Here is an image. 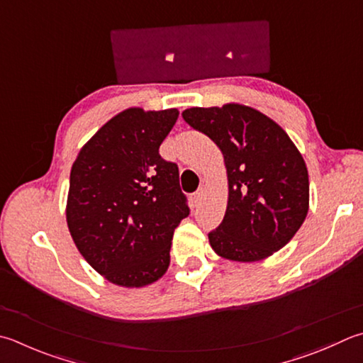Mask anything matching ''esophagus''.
I'll use <instances>...</instances> for the list:
<instances>
[{
    "label": "esophagus",
    "mask_w": 363,
    "mask_h": 363,
    "mask_svg": "<svg viewBox=\"0 0 363 363\" xmlns=\"http://www.w3.org/2000/svg\"><path fill=\"white\" fill-rule=\"evenodd\" d=\"M203 193H205V189L201 186V188L197 189L196 193L193 194V202H194V203H199V202L203 199Z\"/></svg>",
    "instance_id": "esophagus-1"
}]
</instances>
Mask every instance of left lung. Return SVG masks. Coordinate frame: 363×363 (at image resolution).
I'll return each mask as SVG.
<instances>
[{"instance_id":"left-lung-1","label":"left lung","mask_w":363,"mask_h":363,"mask_svg":"<svg viewBox=\"0 0 363 363\" xmlns=\"http://www.w3.org/2000/svg\"><path fill=\"white\" fill-rule=\"evenodd\" d=\"M224 156L229 201L211 248L230 261L252 262L281 250L308 213L310 183L302 155L275 121L256 108L225 104L183 112Z\"/></svg>"}]
</instances>
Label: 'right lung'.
<instances>
[{"instance_id":"obj_1","label":"right lung","mask_w":363,"mask_h":363,"mask_svg":"<svg viewBox=\"0 0 363 363\" xmlns=\"http://www.w3.org/2000/svg\"><path fill=\"white\" fill-rule=\"evenodd\" d=\"M177 118V108H128L72 164L67 228L85 261L111 283L140 288L167 270L174 230L189 215L179 166L160 155Z\"/></svg>"}]
</instances>
